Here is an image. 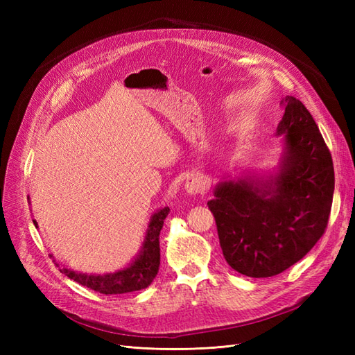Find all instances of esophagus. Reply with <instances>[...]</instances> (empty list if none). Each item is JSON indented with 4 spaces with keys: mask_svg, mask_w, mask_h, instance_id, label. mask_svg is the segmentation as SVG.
Segmentation results:
<instances>
[{
    "mask_svg": "<svg viewBox=\"0 0 355 355\" xmlns=\"http://www.w3.org/2000/svg\"><path fill=\"white\" fill-rule=\"evenodd\" d=\"M185 189L189 196H197V194H202L204 189H206V180L201 175H192L187 179L185 184Z\"/></svg>",
    "mask_w": 355,
    "mask_h": 355,
    "instance_id": "34e87169",
    "label": "esophagus"
}]
</instances>
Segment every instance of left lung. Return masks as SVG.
Listing matches in <instances>:
<instances>
[{
    "label": "left lung",
    "mask_w": 355,
    "mask_h": 355,
    "mask_svg": "<svg viewBox=\"0 0 355 355\" xmlns=\"http://www.w3.org/2000/svg\"><path fill=\"white\" fill-rule=\"evenodd\" d=\"M282 103L280 171L265 180L220 182L207 202L225 261L253 278L280 274L313 249L326 231L335 191L331 155L313 115L293 96Z\"/></svg>",
    "instance_id": "1"
}]
</instances>
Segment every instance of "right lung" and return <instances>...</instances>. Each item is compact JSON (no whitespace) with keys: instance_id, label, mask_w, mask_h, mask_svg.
<instances>
[{"instance_id":"right-lung-1","label":"right lung","mask_w":355,"mask_h":355,"mask_svg":"<svg viewBox=\"0 0 355 355\" xmlns=\"http://www.w3.org/2000/svg\"><path fill=\"white\" fill-rule=\"evenodd\" d=\"M170 209H159L153 214L149 220V227L145 235V241L142 244V250L136 256V259L123 270L112 274H83L78 271L68 270V268H60V272L69 277L71 280L80 283L81 286L89 287L94 292L103 295H121L128 292H136V290L146 288L153 283L158 272L159 266V231L163 228L164 219L167 218ZM35 227H38L34 220ZM56 262V261H55ZM59 266V263L56 262Z\"/></svg>"}]
</instances>
